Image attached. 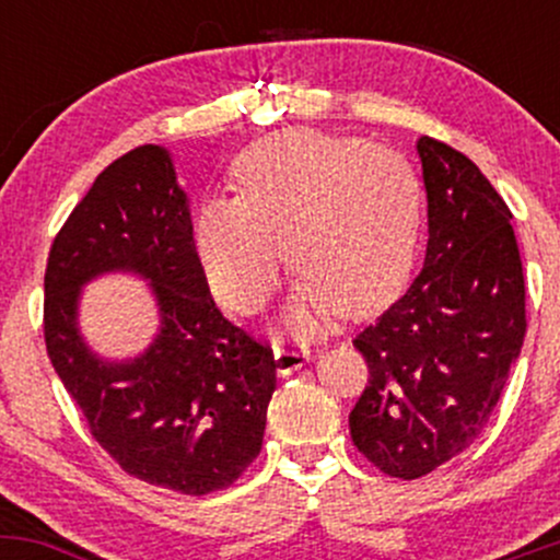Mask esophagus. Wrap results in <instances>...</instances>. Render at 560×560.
I'll list each match as a JSON object with an SVG mask.
<instances>
[{"instance_id":"34e87169","label":"esophagus","mask_w":560,"mask_h":560,"mask_svg":"<svg viewBox=\"0 0 560 560\" xmlns=\"http://www.w3.org/2000/svg\"><path fill=\"white\" fill-rule=\"evenodd\" d=\"M273 361H276V374L289 376L307 363V350L305 347H276Z\"/></svg>"}]
</instances>
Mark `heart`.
Returning a JSON list of instances; mask_svg holds the SVG:
<instances>
[{
    "instance_id": "obj_1",
    "label": "heart",
    "mask_w": 560,
    "mask_h": 560,
    "mask_svg": "<svg viewBox=\"0 0 560 560\" xmlns=\"http://www.w3.org/2000/svg\"><path fill=\"white\" fill-rule=\"evenodd\" d=\"M234 182L236 197L205 199L195 223L199 266L231 311L266 305L287 249L300 271L284 311L294 334L318 331L339 311L369 316L402 289L421 184L400 152L294 128L244 150Z\"/></svg>"
}]
</instances>
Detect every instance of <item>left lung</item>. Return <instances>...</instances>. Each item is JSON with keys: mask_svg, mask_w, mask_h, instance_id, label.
<instances>
[{"mask_svg": "<svg viewBox=\"0 0 560 560\" xmlns=\"http://www.w3.org/2000/svg\"><path fill=\"white\" fill-rule=\"evenodd\" d=\"M427 189L419 279L355 337L369 384L350 413L378 471L419 479L477 440L526 334L511 210L485 173L442 141H416Z\"/></svg>", "mask_w": 560, "mask_h": 560, "instance_id": "1", "label": "left lung"}]
</instances>
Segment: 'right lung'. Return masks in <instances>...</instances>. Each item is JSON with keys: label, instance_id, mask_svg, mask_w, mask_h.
I'll return each mask as SVG.
<instances>
[{"label": "right lung", "instance_id": "obj_1", "mask_svg": "<svg viewBox=\"0 0 560 560\" xmlns=\"http://www.w3.org/2000/svg\"><path fill=\"white\" fill-rule=\"evenodd\" d=\"M107 272L148 281L159 331L133 359L80 334V289ZM49 361L94 440L141 481L182 494L234 485L258 458L273 352L221 316L191 236L171 152L144 144L96 176L55 236L44 273Z\"/></svg>", "mask_w": 560, "mask_h": 560}]
</instances>
